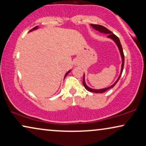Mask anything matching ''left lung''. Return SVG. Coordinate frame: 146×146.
Returning <instances> with one entry per match:
<instances>
[{
    "label": "left lung",
    "instance_id": "1",
    "mask_svg": "<svg viewBox=\"0 0 146 146\" xmlns=\"http://www.w3.org/2000/svg\"><path fill=\"white\" fill-rule=\"evenodd\" d=\"M91 26L94 28V29L98 30V31H99L100 32L104 33V34H108V36H107L108 38H109L110 39H112V40H113L114 41V42L116 44L117 46H118V48L119 49V51H120V52L121 57H122V67H121V72H120V76H119V77L118 78V79L116 80V81L115 82V83L113 84V85H111L109 87L104 88V89H91V88H89L87 85H86L85 81V75H83V83L84 87H85V88L87 90V91H89L90 92H93V93H104V92H105V91H107V90L111 89V88H112V87H114V86H115V85H116V84L117 83V82L119 81V79H120V76H121V75H122V73L123 68H124V52H123L122 47V45H121V44H120V40H119V38L116 36V35L114 34L113 33H112L111 31H110L109 30L107 29V28L104 27V26H102L101 25H98V24H91Z\"/></svg>",
    "mask_w": 146,
    "mask_h": 146
}]
</instances>
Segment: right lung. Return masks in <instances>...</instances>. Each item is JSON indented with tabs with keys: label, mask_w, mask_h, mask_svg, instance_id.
I'll return each instance as SVG.
<instances>
[{
	"label": "right lung",
	"mask_w": 146,
	"mask_h": 146,
	"mask_svg": "<svg viewBox=\"0 0 146 146\" xmlns=\"http://www.w3.org/2000/svg\"><path fill=\"white\" fill-rule=\"evenodd\" d=\"M37 28H38V26H36V27H35V28H33V29H32L31 30H30V32H31V31H32V30H36V29H37ZM70 71H71V70H69V71H68V72H67L66 74H65V77H66V76L67 75H68V73H69V72H70Z\"/></svg>",
	"instance_id": "right-lung-1"
}]
</instances>
